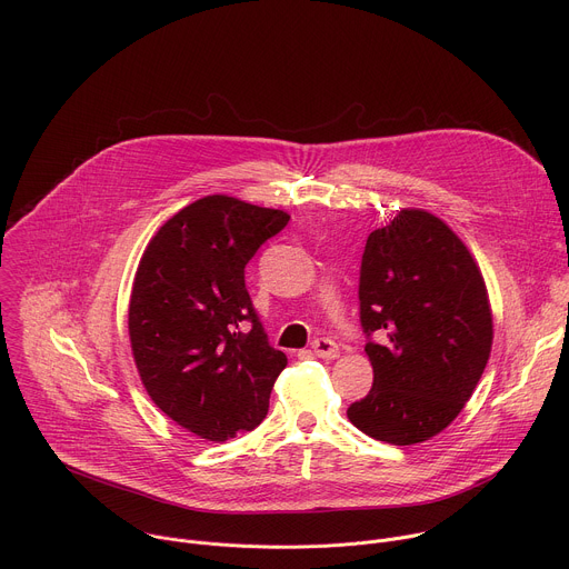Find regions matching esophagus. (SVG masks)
<instances>
[{"label":"esophagus","mask_w":569,"mask_h":569,"mask_svg":"<svg viewBox=\"0 0 569 569\" xmlns=\"http://www.w3.org/2000/svg\"><path fill=\"white\" fill-rule=\"evenodd\" d=\"M312 351H315L317 358H338V353H340L338 345L333 340H329V338L312 340Z\"/></svg>","instance_id":"esophagus-1"}]
</instances>
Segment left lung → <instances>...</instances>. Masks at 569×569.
<instances>
[{
  "label": "left lung",
  "instance_id": "obj_1",
  "mask_svg": "<svg viewBox=\"0 0 569 569\" xmlns=\"http://www.w3.org/2000/svg\"><path fill=\"white\" fill-rule=\"evenodd\" d=\"M358 297L373 385L349 405V421L393 446L439 435L472 396L493 345L470 252L437 216L402 209L369 233Z\"/></svg>",
  "mask_w": 569,
  "mask_h": 569
}]
</instances>
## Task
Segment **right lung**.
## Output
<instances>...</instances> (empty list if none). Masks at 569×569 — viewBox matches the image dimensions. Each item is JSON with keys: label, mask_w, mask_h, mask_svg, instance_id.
<instances>
[{"label": "right lung", "mask_w": 569, "mask_h": 569, "mask_svg": "<svg viewBox=\"0 0 569 569\" xmlns=\"http://www.w3.org/2000/svg\"><path fill=\"white\" fill-rule=\"evenodd\" d=\"M290 216L207 196L152 236L130 295L128 329L157 408L209 441L254 430L288 365L246 288V266Z\"/></svg>", "instance_id": "add662e5"}]
</instances>
